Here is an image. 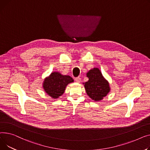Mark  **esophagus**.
<instances>
[{"label": "esophagus", "instance_id": "34e87169", "mask_svg": "<svg viewBox=\"0 0 150 150\" xmlns=\"http://www.w3.org/2000/svg\"><path fill=\"white\" fill-rule=\"evenodd\" d=\"M75 81H76V82L80 83V82H81V79L80 77H76V78H75Z\"/></svg>", "mask_w": 150, "mask_h": 150}]
</instances>
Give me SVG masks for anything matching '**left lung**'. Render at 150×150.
Segmentation results:
<instances>
[{
  "mask_svg": "<svg viewBox=\"0 0 150 150\" xmlns=\"http://www.w3.org/2000/svg\"><path fill=\"white\" fill-rule=\"evenodd\" d=\"M88 81L84 83V86L88 94L91 99L100 101L110 91L109 83L105 80L99 69L94 68L86 73Z\"/></svg>",
  "mask_w": 150,
  "mask_h": 150,
  "instance_id": "left-lung-1",
  "label": "left lung"
}]
</instances>
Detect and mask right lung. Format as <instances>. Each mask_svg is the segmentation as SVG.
<instances>
[{
  "instance_id": "obj_1",
  "label": "right lung",
  "mask_w": 150,
  "mask_h": 150,
  "mask_svg": "<svg viewBox=\"0 0 150 150\" xmlns=\"http://www.w3.org/2000/svg\"><path fill=\"white\" fill-rule=\"evenodd\" d=\"M73 82V78L69 76H64L58 72H53L45 79L43 83V88L52 98L57 99L63 94L67 85Z\"/></svg>"
}]
</instances>
